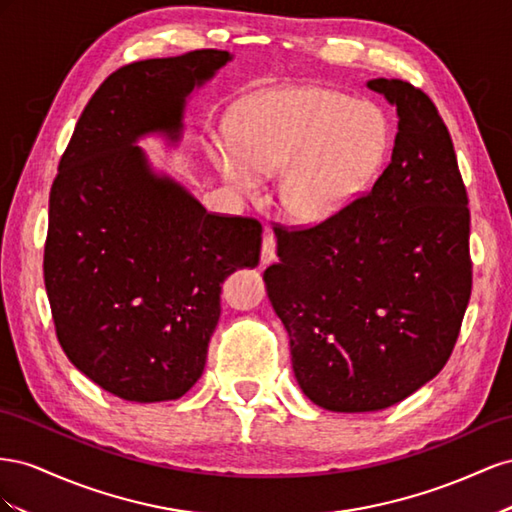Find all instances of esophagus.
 <instances>
[{
  "label": "esophagus",
  "mask_w": 512,
  "mask_h": 512,
  "mask_svg": "<svg viewBox=\"0 0 512 512\" xmlns=\"http://www.w3.org/2000/svg\"><path fill=\"white\" fill-rule=\"evenodd\" d=\"M276 257V240L270 231L264 233V242H261V264L268 266Z\"/></svg>",
  "instance_id": "1"
}]
</instances>
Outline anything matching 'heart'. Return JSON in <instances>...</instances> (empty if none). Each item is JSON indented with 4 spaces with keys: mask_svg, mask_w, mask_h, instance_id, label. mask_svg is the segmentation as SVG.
Masks as SVG:
<instances>
[{
    "mask_svg": "<svg viewBox=\"0 0 512 512\" xmlns=\"http://www.w3.org/2000/svg\"><path fill=\"white\" fill-rule=\"evenodd\" d=\"M386 115L369 100L324 87H285L253 100L233 139L214 137L208 156L221 178L255 197L279 168V203L298 223L343 212L386 154Z\"/></svg>",
    "mask_w": 512,
    "mask_h": 512,
    "instance_id": "heart-1",
    "label": "heart"
}]
</instances>
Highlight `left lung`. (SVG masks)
<instances>
[{"instance_id":"8db88e82","label":"left lung","mask_w":512,"mask_h":512,"mask_svg":"<svg viewBox=\"0 0 512 512\" xmlns=\"http://www.w3.org/2000/svg\"><path fill=\"white\" fill-rule=\"evenodd\" d=\"M390 163L367 195L311 229H274L264 272L302 392L330 412H377L444 369L470 302V210L431 98L399 79Z\"/></svg>"}]
</instances>
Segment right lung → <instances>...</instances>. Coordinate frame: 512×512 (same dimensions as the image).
<instances>
[{
	"label": "right lung",
	"instance_id": "1",
	"mask_svg": "<svg viewBox=\"0 0 512 512\" xmlns=\"http://www.w3.org/2000/svg\"><path fill=\"white\" fill-rule=\"evenodd\" d=\"M233 55L128 64L87 102L49 195L45 287L57 341L115 397L180 399L206 367L221 283L259 264L261 225L216 216L152 165L145 137L178 145L186 100Z\"/></svg>",
	"mask_w": 512,
	"mask_h": 512
}]
</instances>
